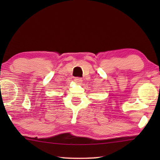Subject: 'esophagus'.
<instances>
[{
  "mask_svg": "<svg viewBox=\"0 0 160 160\" xmlns=\"http://www.w3.org/2000/svg\"><path fill=\"white\" fill-rule=\"evenodd\" d=\"M74 81H75L76 83H77V84H80V83H82V79L79 77H76L75 78V79H74Z\"/></svg>",
  "mask_w": 160,
  "mask_h": 160,
  "instance_id": "esophagus-1",
  "label": "esophagus"
}]
</instances>
